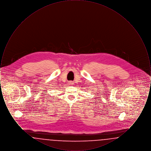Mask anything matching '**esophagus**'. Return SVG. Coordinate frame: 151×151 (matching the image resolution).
<instances>
[{
    "instance_id": "esophagus-1",
    "label": "esophagus",
    "mask_w": 151,
    "mask_h": 151,
    "mask_svg": "<svg viewBox=\"0 0 151 151\" xmlns=\"http://www.w3.org/2000/svg\"><path fill=\"white\" fill-rule=\"evenodd\" d=\"M73 83H73L72 81H68V84H69V85H73Z\"/></svg>"
}]
</instances>
